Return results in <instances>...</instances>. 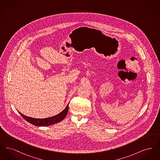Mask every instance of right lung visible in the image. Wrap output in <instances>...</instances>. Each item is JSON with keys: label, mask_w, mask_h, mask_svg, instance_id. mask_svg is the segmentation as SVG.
I'll return each instance as SVG.
<instances>
[{"label": "right lung", "mask_w": 160, "mask_h": 160, "mask_svg": "<svg viewBox=\"0 0 160 160\" xmlns=\"http://www.w3.org/2000/svg\"><path fill=\"white\" fill-rule=\"evenodd\" d=\"M68 104L66 108L61 112L59 114H57L53 117L48 118H44V119H35L32 118L31 117L26 116L25 115L22 114L20 112L19 113L21 114V116L23 118L28 122L31 123V124L34 125L35 126H39V127H44V126H49L51 125H53L54 123H58V122L62 121L67 116L68 112Z\"/></svg>", "instance_id": "add662e5"}]
</instances>
